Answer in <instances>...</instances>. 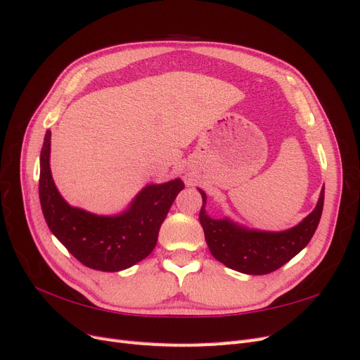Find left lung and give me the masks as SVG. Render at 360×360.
<instances>
[{"label":"left lung","mask_w":360,"mask_h":360,"mask_svg":"<svg viewBox=\"0 0 360 360\" xmlns=\"http://www.w3.org/2000/svg\"><path fill=\"white\" fill-rule=\"evenodd\" d=\"M198 191L202 197L200 222L212 255L226 267L246 275H267L288 263L309 243L323 213L324 189L320 192L315 209L290 230L278 233L249 230L228 217H209L205 213L207 197L201 189Z\"/></svg>","instance_id":"8db88e82"}]
</instances>
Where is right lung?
I'll return each instance as SVG.
<instances>
[{
  "label": "right lung",
  "instance_id": "right-lung-1",
  "mask_svg": "<svg viewBox=\"0 0 360 360\" xmlns=\"http://www.w3.org/2000/svg\"><path fill=\"white\" fill-rule=\"evenodd\" d=\"M49 155L48 130L40 151L39 197L49 230L64 248L84 266L101 271L124 270L148 257L183 181L148 184L123 213L99 216L64 201L52 180Z\"/></svg>",
  "mask_w": 360,
  "mask_h": 360
}]
</instances>
